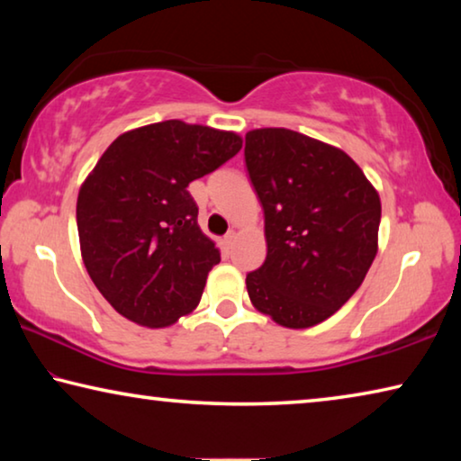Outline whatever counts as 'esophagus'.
I'll return each mask as SVG.
<instances>
[{"mask_svg": "<svg viewBox=\"0 0 461 461\" xmlns=\"http://www.w3.org/2000/svg\"><path fill=\"white\" fill-rule=\"evenodd\" d=\"M233 241H236V231H228V233H225V236H223L225 248H231Z\"/></svg>", "mask_w": 461, "mask_h": 461, "instance_id": "1", "label": "esophagus"}]
</instances>
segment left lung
<instances>
[{
	"label": "left lung",
	"mask_w": 461,
	"mask_h": 461,
	"mask_svg": "<svg viewBox=\"0 0 461 461\" xmlns=\"http://www.w3.org/2000/svg\"><path fill=\"white\" fill-rule=\"evenodd\" d=\"M244 156L268 248L246 276L249 301L278 325L313 327L346 305L372 267L378 193L339 148L286 128L248 131Z\"/></svg>",
	"instance_id": "obj_1"
}]
</instances>
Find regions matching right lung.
<instances>
[{
	"label": "right lung",
	"instance_id": "1",
	"mask_svg": "<svg viewBox=\"0 0 461 461\" xmlns=\"http://www.w3.org/2000/svg\"><path fill=\"white\" fill-rule=\"evenodd\" d=\"M241 138L181 120L130 130L81 185L77 228L89 276L120 315L167 327L199 305L220 249L186 191L240 152Z\"/></svg>",
	"mask_w": 461,
	"mask_h": 461
}]
</instances>
